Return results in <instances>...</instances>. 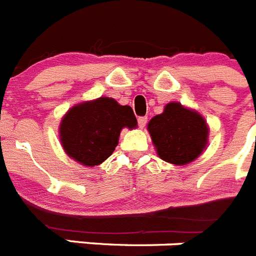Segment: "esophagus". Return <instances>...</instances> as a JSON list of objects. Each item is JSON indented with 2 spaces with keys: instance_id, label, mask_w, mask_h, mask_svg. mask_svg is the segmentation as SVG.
Masks as SVG:
<instances>
[{
  "instance_id": "obj_1",
  "label": "esophagus",
  "mask_w": 256,
  "mask_h": 256,
  "mask_svg": "<svg viewBox=\"0 0 256 256\" xmlns=\"http://www.w3.org/2000/svg\"><path fill=\"white\" fill-rule=\"evenodd\" d=\"M146 123H148V118H146V116H140L138 118V126H140V128H144Z\"/></svg>"
}]
</instances>
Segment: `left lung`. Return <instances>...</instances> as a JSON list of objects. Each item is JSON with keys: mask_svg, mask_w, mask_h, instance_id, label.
I'll list each match as a JSON object with an SVG mask.
<instances>
[{"mask_svg": "<svg viewBox=\"0 0 256 256\" xmlns=\"http://www.w3.org/2000/svg\"><path fill=\"white\" fill-rule=\"evenodd\" d=\"M148 130L159 158L174 165L198 159L208 144L209 128L198 112L170 102L148 122Z\"/></svg>", "mask_w": 256, "mask_h": 256, "instance_id": "left-lung-1", "label": "left lung"}]
</instances>
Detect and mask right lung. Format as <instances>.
<instances>
[{
    "mask_svg": "<svg viewBox=\"0 0 256 256\" xmlns=\"http://www.w3.org/2000/svg\"><path fill=\"white\" fill-rule=\"evenodd\" d=\"M124 126H137L132 108L100 97L70 108L61 120L60 141L72 159L94 166L114 152Z\"/></svg>",
    "mask_w": 256,
    "mask_h": 256,
    "instance_id": "add662e5",
    "label": "right lung"
}]
</instances>
